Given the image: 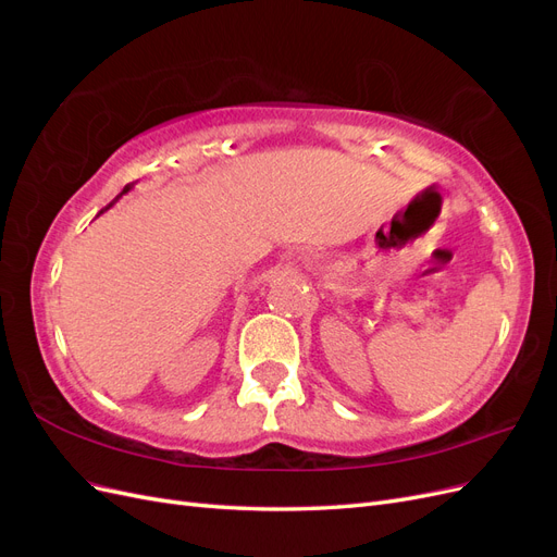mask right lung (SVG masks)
<instances>
[{"instance_id":"right-lung-1","label":"right lung","mask_w":557,"mask_h":557,"mask_svg":"<svg viewBox=\"0 0 557 557\" xmlns=\"http://www.w3.org/2000/svg\"><path fill=\"white\" fill-rule=\"evenodd\" d=\"M132 188H134V183H127V185H125V188H123V193H121V195H117V197H115V199L111 201V205H115V201H117V199H121L123 195H127V193H129ZM111 205H109V207H111ZM109 207H107V209H109ZM107 209H104V211H107Z\"/></svg>"}]
</instances>
